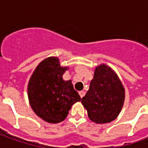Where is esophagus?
Instances as JSON below:
<instances>
[{
	"label": "esophagus",
	"mask_w": 148,
	"mask_h": 148,
	"mask_svg": "<svg viewBox=\"0 0 148 148\" xmlns=\"http://www.w3.org/2000/svg\"><path fill=\"white\" fill-rule=\"evenodd\" d=\"M85 91H83V90H82V91H80V92H79V95H80V97H84V95H85Z\"/></svg>",
	"instance_id": "34e87169"
}]
</instances>
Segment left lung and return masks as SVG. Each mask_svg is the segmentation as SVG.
<instances>
[{
  "instance_id": "obj_1",
  "label": "left lung",
  "mask_w": 148,
  "mask_h": 148,
  "mask_svg": "<svg viewBox=\"0 0 148 148\" xmlns=\"http://www.w3.org/2000/svg\"><path fill=\"white\" fill-rule=\"evenodd\" d=\"M125 90L116 73L106 64L97 66L90 89L82 98L88 116L96 124L114 121L123 108Z\"/></svg>"
}]
</instances>
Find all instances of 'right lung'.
Here are the masks:
<instances>
[{
  "label": "right lung",
  "instance_id": "right-lung-1",
  "mask_svg": "<svg viewBox=\"0 0 148 148\" xmlns=\"http://www.w3.org/2000/svg\"><path fill=\"white\" fill-rule=\"evenodd\" d=\"M68 69L61 66L58 58L51 56L39 62L29 79V104L34 112L47 123L64 121L71 106L81 101L71 80L62 78Z\"/></svg>",
  "mask_w": 148,
  "mask_h": 148
}]
</instances>
